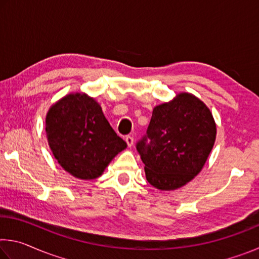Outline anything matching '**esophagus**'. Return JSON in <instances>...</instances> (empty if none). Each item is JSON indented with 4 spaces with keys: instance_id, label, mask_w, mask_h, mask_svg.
<instances>
[{
    "instance_id": "1",
    "label": "esophagus",
    "mask_w": 259,
    "mask_h": 259,
    "mask_svg": "<svg viewBox=\"0 0 259 259\" xmlns=\"http://www.w3.org/2000/svg\"><path fill=\"white\" fill-rule=\"evenodd\" d=\"M125 142H126V144H128L129 147L133 146L134 145V137H133V136H126Z\"/></svg>"
}]
</instances>
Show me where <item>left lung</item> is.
I'll list each match as a JSON object with an SVG mask.
<instances>
[{"label": "left lung", "instance_id": "left-lung-1", "mask_svg": "<svg viewBox=\"0 0 259 259\" xmlns=\"http://www.w3.org/2000/svg\"><path fill=\"white\" fill-rule=\"evenodd\" d=\"M216 135L211 112L194 95L181 93L157 105L146 136L137 143L147 182L160 191L185 186L202 170Z\"/></svg>", "mask_w": 259, "mask_h": 259}]
</instances>
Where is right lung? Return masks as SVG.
<instances>
[{
	"mask_svg": "<svg viewBox=\"0 0 259 259\" xmlns=\"http://www.w3.org/2000/svg\"><path fill=\"white\" fill-rule=\"evenodd\" d=\"M46 133L61 168L83 181L102 176L114 157L126 148L98 102L84 93L68 94L51 105Z\"/></svg>",
	"mask_w": 259,
	"mask_h": 259,
	"instance_id": "add662e5",
	"label": "right lung"
}]
</instances>
